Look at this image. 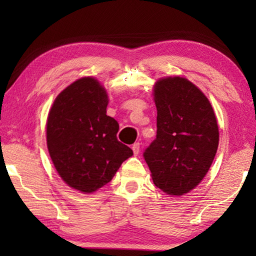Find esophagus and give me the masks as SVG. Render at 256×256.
<instances>
[{
  "mask_svg": "<svg viewBox=\"0 0 256 256\" xmlns=\"http://www.w3.org/2000/svg\"><path fill=\"white\" fill-rule=\"evenodd\" d=\"M132 150H133L134 156H138V152H140V144H138V142H136V144H134L132 146Z\"/></svg>",
  "mask_w": 256,
  "mask_h": 256,
  "instance_id": "1",
  "label": "esophagus"
}]
</instances>
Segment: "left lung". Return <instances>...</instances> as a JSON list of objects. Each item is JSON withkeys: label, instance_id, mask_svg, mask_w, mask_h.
<instances>
[{"label": "left lung", "instance_id": "obj_1", "mask_svg": "<svg viewBox=\"0 0 256 256\" xmlns=\"http://www.w3.org/2000/svg\"><path fill=\"white\" fill-rule=\"evenodd\" d=\"M157 136L146 149L154 185L183 196L206 175L219 144L216 115L208 98L185 78L168 76L154 84Z\"/></svg>", "mask_w": 256, "mask_h": 256}]
</instances>
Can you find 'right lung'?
Wrapping results in <instances>:
<instances>
[{
	"label": "right lung",
	"instance_id": "right-lung-1",
	"mask_svg": "<svg viewBox=\"0 0 256 256\" xmlns=\"http://www.w3.org/2000/svg\"><path fill=\"white\" fill-rule=\"evenodd\" d=\"M108 96L92 76L76 80L54 100L46 124L47 148L62 180L82 193L110 183L133 154L118 140V123L106 115Z\"/></svg>",
	"mask_w": 256,
	"mask_h": 256
}]
</instances>
